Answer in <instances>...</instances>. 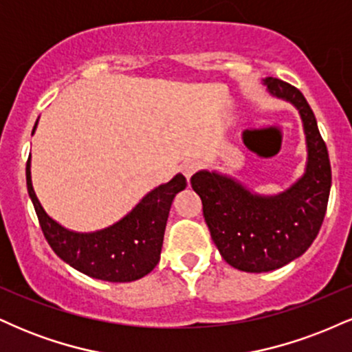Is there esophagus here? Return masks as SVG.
Listing matches in <instances>:
<instances>
[{"instance_id": "34e87169", "label": "esophagus", "mask_w": 352, "mask_h": 352, "mask_svg": "<svg viewBox=\"0 0 352 352\" xmlns=\"http://www.w3.org/2000/svg\"><path fill=\"white\" fill-rule=\"evenodd\" d=\"M200 168V164L197 160H187V162L182 164V173L185 175V179L190 180V177L193 175Z\"/></svg>"}]
</instances>
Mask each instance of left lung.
<instances>
[{
  "label": "left lung",
  "mask_w": 352,
  "mask_h": 352,
  "mask_svg": "<svg viewBox=\"0 0 352 352\" xmlns=\"http://www.w3.org/2000/svg\"><path fill=\"white\" fill-rule=\"evenodd\" d=\"M263 84L270 96L300 112L308 151L305 173L278 195H260L217 170H199L190 180L218 252L233 268L248 273L281 268L309 248L324 220L331 190L328 148L305 96L276 78Z\"/></svg>",
  "instance_id": "left-lung-1"
}]
</instances>
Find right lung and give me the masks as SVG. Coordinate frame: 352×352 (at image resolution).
Segmentation results:
<instances>
[{
    "label": "right lung",
    "mask_w": 352,
    "mask_h": 352,
    "mask_svg": "<svg viewBox=\"0 0 352 352\" xmlns=\"http://www.w3.org/2000/svg\"><path fill=\"white\" fill-rule=\"evenodd\" d=\"M38 127L36 120L33 134ZM26 185L47 243L63 261L78 272L111 283H129L155 268L162 252L165 225L175 195L187 187L182 173L159 185L127 215L96 232H72L47 215L31 182V157L26 164Z\"/></svg>",
    "instance_id": "add662e5"
}]
</instances>
